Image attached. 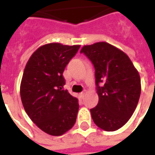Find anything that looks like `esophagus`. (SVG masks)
Instances as JSON below:
<instances>
[{
	"label": "esophagus",
	"mask_w": 155,
	"mask_h": 155,
	"mask_svg": "<svg viewBox=\"0 0 155 155\" xmlns=\"http://www.w3.org/2000/svg\"><path fill=\"white\" fill-rule=\"evenodd\" d=\"M87 94V91H83V92H81V93H80V94H79V95H80V97L81 98V99H83V98L84 97V95H85V94Z\"/></svg>",
	"instance_id": "esophagus-1"
}]
</instances>
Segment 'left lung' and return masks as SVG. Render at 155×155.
Returning <instances> with one entry per match:
<instances>
[{"label":"left lung","mask_w":155,"mask_h":155,"mask_svg":"<svg viewBox=\"0 0 155 155\" xmlns=\"http://www.w3.org/2000/svg\"><path fill=\"white\" fill-rule=\"evenodd\" d=\"M81 52L95 69L99 103L91 110L93 121L105 131L119 130L136 109L141 92L140 74L123 51L107 42L84 45ZM101 82L104 84L100 87Z\"/></svg>","instance_id":"obj_1"}]
</instances>
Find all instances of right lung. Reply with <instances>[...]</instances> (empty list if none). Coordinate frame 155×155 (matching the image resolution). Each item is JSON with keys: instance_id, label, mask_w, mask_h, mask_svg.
Here are the masks:
<instances>
[{"instance_id": "1", "label": "right lung", "mask_w": 155, "mask_h": 155, "mask_svg": "<svg viewBox=\"0 0 155 155\" xmlns=\"http://www.w3.org/2000/svg\"><path fill=\"white\" fill-rule=\"evenodd\" d=\"M80 47L43 45L25 64L20 87L23 107L35 125L50 135H62L75 123L78 100L64 90L63 72Z\"/></svg>"}]
</instances>
